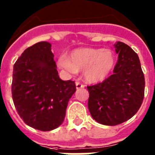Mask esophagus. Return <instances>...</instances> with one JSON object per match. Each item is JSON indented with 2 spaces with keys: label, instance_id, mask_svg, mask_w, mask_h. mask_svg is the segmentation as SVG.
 Here are the masks:
<instances>
[{
  "label": "esophagus",
  "instance_id": "34e87169",
  "mask_svg": "<svg viewBox=\"0 0 155 155\" xmlns=\"http://www.w3.org/2000/svg\"><path fill=\"white\" fill-rule=\"evenodd\" d=\"M84 87V85L83 84H81V82H76V88L77 89H79V88H83Z\"/></svg>",
  "mask_w": 155,
  "mask_h": 155
}]
</instances>
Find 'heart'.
Returning a JSON list of instances; mask_svg holds the SVG:
<instances>
[{
    "mask_svg": "<svg viewBox=\"0 0 155 155\" xmlns=\"http://www.w3.org/2000/svg\"><path fill=\"white\" fill-rule=\"evenodd\" d=\"M114 53L109 50L95 48H78L71 52L69 58L59 59L60 67L71 74L84 71V78L88 83L105 80L115 65Z\"/></svg>",
    "mask_w": 155,
    "mask_h": 155,
    "instance_id": "b5f03b06",
    "label": "heart"
}]
</instances>
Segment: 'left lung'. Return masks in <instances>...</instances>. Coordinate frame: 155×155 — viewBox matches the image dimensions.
I'll list each match as a JSON object with an SVG mask.
<instances>
[{
    "mask_svg": "<svg viewBox=\"0 0 155 155\" xmlns=\"http://www.w3.org/2000/svg\"><path fill=\"white\" fill-rule=\"evenodd\" d=\"M118 61L113 74L102 83L87 86L92 118L106 126L122 124L136 114L144 96V75L139 57L128 45L114 44Z\"/></svg>",
    "mask_w": 155,
    "mask_h": 155,
    "instance_id": "obj_1",
    "label": "left lung"
}]
</instances>
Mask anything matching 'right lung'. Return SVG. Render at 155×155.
<instances>
[{"mask_svg":"<svg viewBox=\"0 0 155 155\" xmlns=\"http://www.w3.org/2000/svg\"><path fill=\"white\" fill-rule=\"evenodd\" d=\"M51 44L37 42L27 48L14 64L12 93L18 113L28 126L50 131L63 124L73 81L60 78Z\"/></svg>","mask_w":155,"mask_h":155,"instance_id":"add662e5","label":"right lung"}]
</instances>
